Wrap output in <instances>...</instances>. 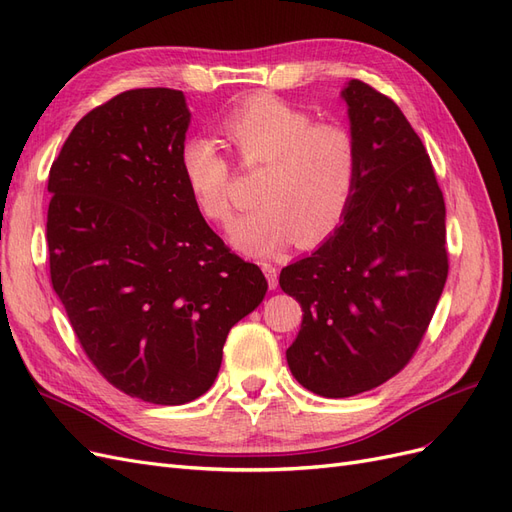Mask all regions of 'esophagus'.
<instances>
[{
    "label": "esophagus",
    "mask_w": 512,
    "mask_h": 512,
    "mask_svg": "<svg viewBox=\"0 0 512 512\" xmlns=\"http://www.w3.org/2000/svg\"><path fill=\"white\" fill-rule=\"evenodd\" d=\"M261 270H264V274H266V279H268V285H270V289H276V285H279V270H276L270 261H261Z\"/></svg>",
    "instance_id": "esophagus-1"
}]
</instances>
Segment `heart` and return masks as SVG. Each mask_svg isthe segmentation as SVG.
<instances>
[{
    "label": "heart",
    "mask_w": 512,
    "mask_h": 512,
    "mask_svg": "<svg viewBox=\"0 0 512 512\" xmlns=\"http://www.w3.org/2000/svg\"><path fill=\"white\" fill-rule=\"evenodd\" d=\"M223 133L244 169H264L259 206L229 223L233 248L264 257L291 240L319 244L343 225L362 175L360 145L345 124L315 122L279 96L253 94L225 115ZM180 169L199 212L225 223L231 167L221 148L208 137L186 141Z\"/></svg>",
    "instance_id": "heart-1"
}]
</instances>
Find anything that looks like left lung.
Segmentation results:
<instances>
[{
    "instance_id": "8db88e82",
    "label": "left lung",
    "mask_w": 512,
    "mask_h": 512,
    "mask_svg": "<svg viewBox=\"0 0 512 512\" xmlns=\"http://www.w3.org/2000/svg\"><path fill=\"white\" fill-rule=\"evenodd\" d=\"M341 96L360 188L343 225L279 279L302 306L289 369L328 399L377 388L410 362L448 276L446 206L425 145L371 85L352 79Z\"/></svg>"
}]
</instances>
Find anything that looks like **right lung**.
<instances>
[{
	"mask_svg": "<svg viewBox=\"0 0 512 512\" xmlns=\"http://www.w3.org/2000/svg\"><path fill=\"white\" fill-rule=\"evenodd\" d=\"M180 90H128L72 128L49 171L51 283L87 358L128 397L208 392L266 276L208 227L180 169Z\"/></svg>",
	"mask_w": 512,
	"mask_h": 512,
	"instance_id": "right-lung-1",
	"label": "right lung"
}]
</instances>
